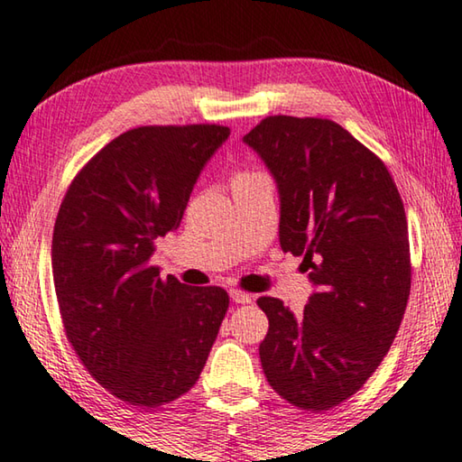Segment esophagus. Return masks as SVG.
<instances>
[{
  "instance_id": "34e87169",
  "label": "esophagus",
  "mask_w": 462,
  "mask_h": 462,
  "mask_svg": "<svg viewBox=\"0 0 462 462\" xmlns=\"http://www.w3.org/2000/svg\"><path fill=\"white\" fill-rule=\"evenodd\" d=\"M230 298H232V302H236V304H251L253 302V296L246 294V291H243V290H230Z\"/></svg>"
}]
</instances>
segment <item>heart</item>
Segmentation results:
<instances>
[{
  "label": "heart",
  "instance_id": "1",
  "mask_svg": "<svg viewBox=\"0 0 462 462\" xmlns=\"http://www.w3.org/2000/svg\"><path fill=\"white\" fill-rule=\"evenodd\" d=\"M240 174H245V172H240ZM236 177H238V174H236Z\"/></svg>",
  "mask_w": 462,
  "mask_h": 462
}]
</instances>
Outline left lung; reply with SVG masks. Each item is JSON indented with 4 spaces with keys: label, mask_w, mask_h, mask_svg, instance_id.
<instances>
[{
    "label": "left lung",
    "mask_w": 462,
    "mask_h": 462,
    "mask_svg": "<svg viewBox=\"0 0 462 462\" xmlns=\"http://www.w3.org/2000/svg\"><path fill=\"white\" fill-rule=\"evenodd\" d=\"M280 189V243L317 291L302 314L263 296L267 383L291 405L327 411L362 389L397 337L411 290L405 208L374 152L317 116H265L245 135Z\"/></svg>",
    "instance_id": "8db88e82"
}]
</instances>
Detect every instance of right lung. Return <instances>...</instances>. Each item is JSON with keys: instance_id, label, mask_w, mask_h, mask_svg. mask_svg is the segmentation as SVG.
<instances>
[{"instance_id": "1", "label": "right lung", "mask_w": 462, "mask_h": 462, "mask_svg": "<svg viewBox=\"0 0 462 462\" xmlns=\"http://www.w3.org/2000/svg\"><path fill=\"white\" fill-rule=\"evenodd\" d=\"M224 125H145L108 142L76 174L55 219L51 265L79 362L116 399L166 405L197 383L230 298L150 265L177 230Z\"/></svg>"}]
</instances>
